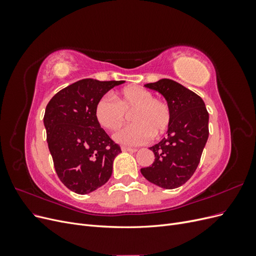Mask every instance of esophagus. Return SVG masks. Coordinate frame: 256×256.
<instances>
[{"instance_id": "1", "label": "esophagus", "mask_w": 256, "mask_h": 256, "mask_svg": "<svg viewBox=\"0 0 256 256\" xmlns=\"http://www.w3.org/2000/svg\"><path fill=\"white\" fill-rule=\"evenodd\" d=\"M122 152H136L138 150H136V148H131V147L122 146Z\"/></svg>"}]
</instances>
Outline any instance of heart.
Returning a JSON list of instances; mask_svg holds the SVG:
<instances>
[{"instance_id": "1", "label": "heart", "mask_w": 256, "mask_h": 256, "mask_svg": "<svg viewBox=\"0 0 256 256\" xmlns=\"http://www.w3.org/2000/svg\"><path fill=\"white\" fill-rule=\"evenodd\" d=\"M113 99L109 95L99 98L95 106V118L106 130L118 129L131 113L134 124L114 134V140L124 145H142L152 136L164 134L171 124V110L164 100L154 98L152 92L140 86H128L116 92Z\"/></svg>"}]
</instances>
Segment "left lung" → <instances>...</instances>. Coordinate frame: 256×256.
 Instances as JSON below:
<instances>
[{
    "instance_id": "obj_1",
    "label": "left lung",
    "mask_w": 256,
    "mask_h": 256,
    "mask_svg": "<svg viewBox=\"0 0 256 256\" xmlns=\"http://www.w3.org/2000/svg\"><path fill=\"white\" fill-rule=\"evenodd\" d=\"M144 86L166 98L171 124L168 136L150 147L154 161L141 173L160 188L175 189L190 180L200 164L208 140L209 115L202 98L173 80L161 79Z\"/></svg>"
}]
</instances>
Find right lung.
<instances>
[{
	"mask_svg": "<svg viewBox=\"0 0 256 256\" xmlns=\"http://www.w3.org/2000/svg\"><path fill=\"white\" fill-rule=\"evenodd\" d=\"M125 81L83 79L60 90L46 108L44 125L54 168L60 182L88 194L110 180L120 147L95 118L99 98Z\"/></svg>",
	"mask_w": 256,
	"mask_h": 256,
	"instance_id": "right-lung-1",
	"label": "right lung"
}]
</instances>
